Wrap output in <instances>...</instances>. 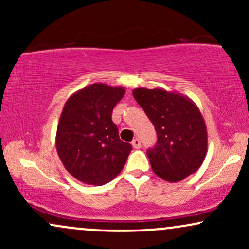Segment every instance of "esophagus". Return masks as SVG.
I'll use <instances>...</instances> for the list:
<instances>
[{
    "label": "esophagus",
    "mask_w": 249,
    "mask_h": 249,
    "mask_svg": "<svg viewBox=\"0 0 249 249\" xmlns=\"http://www.w3.org/2000/svg\"><path fill=\"white\" fill-rule=\"evenodd\" d=\"M132 146L134 147V148H139L142 146V144H141V141H139L138 138H134L133 141H132Z\"/></svg>",
    "instance_id": "obj_1"
}]
</instances>
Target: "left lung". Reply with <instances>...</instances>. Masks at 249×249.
<instances>
[{"instance_id":"left-lung-1","label":"left lung","mask_w":249,"mask_h":249,"mask_svg":"<svg viewBox=\"0 0 249 249\" xmlns=\"http://www.w3.org/2000/svg\"><path fill=\"white\" fill-rule=\"evenodd\" d=\"M132 95L152 122L158 136L147 151L153 172L178 182L199 170L207 153V128L192 99L162 88H136Z\"/></svg>"}]
</instances>
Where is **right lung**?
<instances>
[{
	"instance_id": "1",
	"label": "right lung",
	"mask_w": 249,
	"mask_h": 249,
	"mask_svg": "<svg viewBox=\"0 0 249 249\" xmlns=\"http://www.w3.org/2000/svg\"><path fill=\"white\" fill-rule=\"evenodd\" d=\"M125 88L104 83L88 85L65 102L56 132V150L65 170L88 185L102 186L122 172L128 142L119 139L113 107Z\"/></svg>"
}]
</instances>
